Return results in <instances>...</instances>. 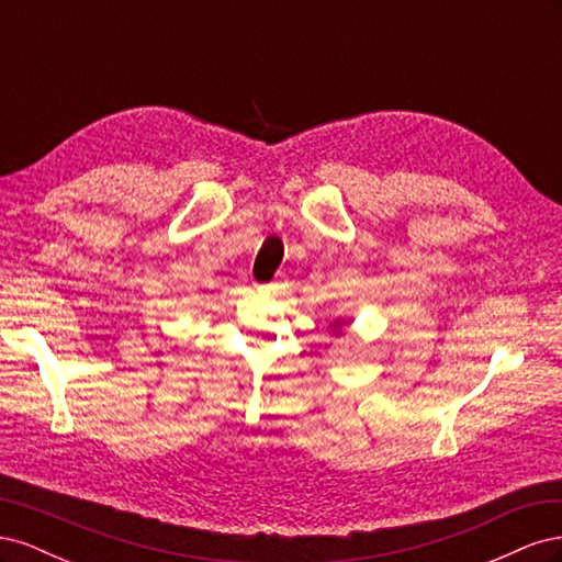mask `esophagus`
Wrapping results in <instances>:
<instances>
[{"label":"esophagus","instance_id":"34e87169","mask_svg":"<svg viewBox=\"0 0 562 562\" xmlns=\"http://www.w3.org/2000/svg\"><path fill=\"white\" fill-rule=\"evenodd\" d=\"M258 291L271 293V291H277V285H274V283H262V285H258Z\"/></svg>","mask_w":562,"mask_h":562}]
</instances>
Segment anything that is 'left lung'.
Masks as SVG:
<instances>
[{
	"label": "left lung",
	"instance_id": "left-lung-1",
	"mask_svg": "<svg viewBox=\"0 0 562 562\" xmlns=\"http://www.w3.org/2000/svg\"><path fill=\"white\" fill-rule=\"evenodd\" d=\"M335 326H337V321H335Z\"/></svg>",
	"mask_w": 562,
	"mask_h": 562
}]
</instances>
